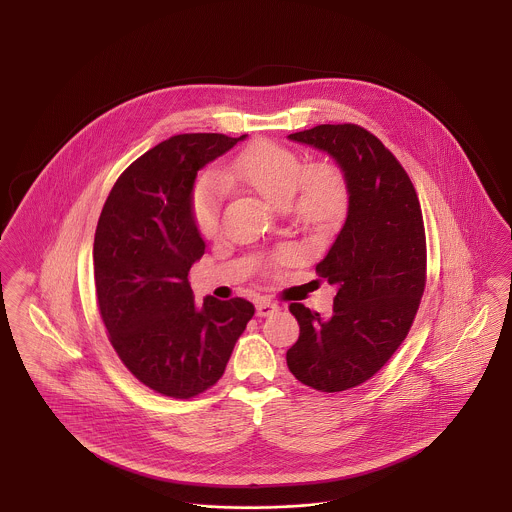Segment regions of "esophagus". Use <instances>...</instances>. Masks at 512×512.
Segmentation results:
<instances>
[{
    "instance_id": "1",
    "label": "esophagus",
    "mask_w": 512,
    "mask_h": 512,
    "mask_svg": "<svg viewBox=\"0 0 512 512\" xmlns=\"http://www.w3.org/2000/svg\"><path fill=\"white\" fill-rule=\"evenodd\" d=\"M255 307H257V315H259V317H270V315H274V313L280 311V307H278L276 303H272L270 299H265V297L259 299Z\"/></svg>"
}]
</instances>
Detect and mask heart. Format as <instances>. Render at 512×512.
<instances>
[{
    "mask_svg": "<svg viewBox=\"0 0 512 512\" xmlns=\"http://www.w3.org/2000/svg\"><path fill=\"white\" fill-rule=\"evenodd\" d=\"M226 186H242L270 205L286 207L292 201L295 217L305 226L326 228L340 219L347 188L340 169L305 163L288 147L261 142L245 149L220 174ZM294 197L292 200L291 197ZM192 217L203 236L219 230L220 184L215 176H203L192 192Z\"/></svg>",
    "mask_w": 512,
    "mask_h": 512,
    "instance_id": "heart-1",
    "label": "heart"
}]
</instances>
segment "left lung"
<instances>
[{"mask_svg": "<svg viewBox=\"0 0 512 512\" xmlns=\"http://www.w3.org/2000/svg\"><path fill=\"white\" fill-rule=\"evenodd\" d=\"M288 138L336 161L349 201L340 234L317 265L318 276L338 288L332 315L292 303L299 340L286 361L305 386L349 390L386 365L409 334L426 284L422 211L405 169L365 128L320 124Z\"/></svg>", "mask_w": 512, "mask_h": 512, "instance_id": "1", "label": "left lung"}]
</instances>
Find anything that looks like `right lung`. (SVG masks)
<instances>
[{
	"label": "right lung",
	"mask_w": 512,
	"mask_h": 512,
	"mask_svg": "<svg viewBox=\"0 0 512 512\" xmlns=\"http://www.w3.org/2000/svg\"><path fill=\"white\" fill-rule=\"evenodd\" d=\"M180 134L115 182L94 238L99 313L124 366L147 388L190 399L219 382L255 309L213 295L195 305L188 272L205 251L192 217L197 171L238 142Z\"/></svg>",
	"instance_id": "right-lung-1"
}]
</instances>
